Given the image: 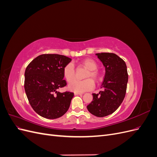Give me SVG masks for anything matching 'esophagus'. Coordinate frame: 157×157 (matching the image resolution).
Here are the masks:
<instances>
[{"mask_svg": "<svg viewBox=\"0 0 157 157\" xmlns=\"http://www.w3.org/2000/svg\"><path fill=\"white\" fill-rule=\"evenodd\" d=\"M74 94H75V96H80V95H82V94H81V93H78V92H75Z\"/></svg>", "mask_w": 157, "mask_h": 157, "instance_id": "1", "label": "esophagus"}]
</instances>
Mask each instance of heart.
Wrapping results in <instances>:
<instances>
[{
	"mask_svg": "<svg viewBox=\"0 0 157 157\" xmlns=\"http://www.w3.org/2000/svg\"><path fill=\"white\" fill-rule=\"evenodd\" d=\"M82 66L86 67L88 69L84 78H86L83 80H75L72 81L75 78V71L74 65L72 63H69L66 65L63 69V75L65 79L67 82H71L68 86V88L75 92L81 93L86 91L91 90L94 87V81H98L100 78V74L99 71H97L98 63L96 61L90 58L85 59L80 62Z\"/></svg>",
	"mask_w": 157,
	"mask_h": 157,
	"instance_id": "heart-1",
	"label": "heart"
}]
</instances>
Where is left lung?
I'll use <instances>...</instances> for the list:
<instances>
[{
  "mask_svg": "<svg viewBox=\"0 0 157 157\" xmlns=\"http://www.w3.org/2000/svg\"><path fill=\"white\" fill-rule=\"evenodd\" d=\"M105 68V74L99 94H92L93 101L87 106L92 115L103 117L113 113L126 95L128 75L124 61L113 53L96 54Z\"/></svg>",
  "mask_w": 157,
  "mask_h": 157,
  "instance_id": "1",
  "label": "left lung"
}]
</instances>
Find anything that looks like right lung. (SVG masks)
Wrapping results in <instances>:
<instances>
[{
  "label": "right lung",
  "instance_id": "add662e5",
  "mask_svg": "<svg viewBox=\"0 0 157 157\" xmlns=\"http://www.w3.org/2000/svg\"><path fill=\"white\" fill-rule=\"evenodd\" d=\"M71 59L59 54H42L27 65L24 88L31 106L38 115L55 119L69 108L74 94L57 91L67 85L63 69Z\"/></svg>",
  "mask_w": 157,
  "mask_h": 157
}]
</instances>
